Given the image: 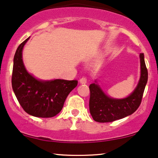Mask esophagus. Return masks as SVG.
Returning a JSON list of instances; mask_svg holds the SVG:
<instances>
[{
	"label": "esophagus",
	"instance_id": "esophagus-1",
	"mask_svg": "<svg viewBox=\"0 0 158 158\" xmlns=\"http://www.w3.org/2000/svg\"><path fill=\"white\" fill-rule=\"evenodd\" d=\"M79 81H80L81 84H82V85H83V84H86L87 82V78H86V77H82V78H81Z\"/></svg>",
	"mask_w": 158,
	"mask_h": 158
}]
</instances>
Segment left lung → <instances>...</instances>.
<instances>
[{
	"label": "left lung",
	"mask_w": 158,
	"mask_h": 158,
	"mask_svg": "<svg viewBox=\"0 0 158 158\" xmlns=\"http://www.w3.org/2000/svg\"><path fill=\"white\" fill-rule=\"evenodd\" d=\"M140 62L141 77L139 84L134 91L125 98H112L106 95L97 84L89 85V107L94 120L98 123H110L132 114L137 110L141 103L148 79V71L143 53L140 54Z\"/></svg>",
	"instance_id": "1"
}]
</instances>
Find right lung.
Listing matches in <instances>:
<instances>
[{
	"label": "right lung",
	"mask_w": 158,
	"mask_h": 158,
	"mask_svg": "<svg viewBox=\"0 0 158 158\" xmlns=\"http://www.w3.org/2000/svg\"><path fill=\"white\" fill-rule=\"evenodd\" d=\"M29 39L20 44L14 57L11 77L14 93L25 112L36 117H55L60 112L65 99L77 87L78 81H41L30 74L23 61V49Z\"/></svg>",
	"instance_id": "1"
}]
</instances>
